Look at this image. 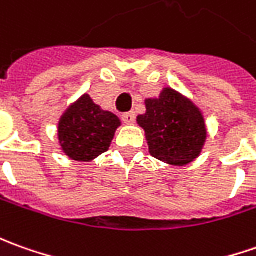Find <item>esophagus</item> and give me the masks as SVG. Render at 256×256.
<instances>
[{
    "instance_id": "esophagus-1",
    "label": "esophagus",
    "mask_w": 256,
    "mask_h": 256,
    "mask_svg": "<svg viewBox=\"0 0 256 256\" xmlns=\"http://www.w3.org/2000/svg\"><path fill=\"white\" fill-rule=\"evenodd\" d=\"M122 119H123V122H124L126 124H133L136 120V114H133V112H128V114H123Z\"/></svg>"
}]
</instances>
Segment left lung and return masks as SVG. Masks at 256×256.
<instances>
[{
    "mask_svg": "<svg viewBox=\"0 0 256 256\" xmlns=\"http://www.w3.org/2000/svg\"><path fill=\"white\" fill-rule=\"evenodd\" d=\"M146 114L137 123L146 132L148 151L170 165H186L200 156L208 128L200 109L172 88L158 98L146 99Z\"/></svg>",
    "mask_w": 256,
    "mask_h": 256,
    "instance_id": "1",
    "label": "left lung"
}]
</instances>
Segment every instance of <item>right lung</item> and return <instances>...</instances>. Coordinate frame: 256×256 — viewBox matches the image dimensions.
<instances>
[{
	"instance_id": "1",
	"label": "right lung",
	"mask_w": 256,
	"mask_h": 256,
	"mask_svg": "<svg viewBox=\"0 0 256 256\" xmlns=\"http://www.w3.org/2000/svg\"><path fill=\"white\" fill-rule=\"evenodd\" d=\"M120 119L100 109L84 94L62 114L58 122V142L62 152L74 161L90 162L109 150Z\"/></svg>"
}]
</instances>
